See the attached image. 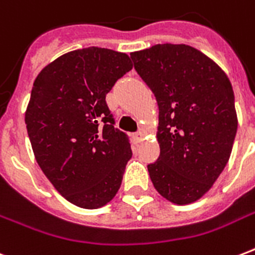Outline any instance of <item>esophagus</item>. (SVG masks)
<instances>
[{
	"instance_id": "esophagus-1",
	"label": "esophagus",
	"mask_w": 255,
	"mask_h": 255,
	"mask_svg": "<svg viewBox=\"0 0 255 255\" xmlns=\"http://www.w3.org/2000/svg\"><path fill=\"white\" fill-rule=\"evenodd\" d=\"M143 139H144V133L141 131L135 132V133H133V140H135V143H140Z\"/></svg>"
}]
</instances>
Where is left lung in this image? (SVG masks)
I'll return each mask as SVG.
<instances>
[{"label":"left lung","instance_id":"1","mask_svg":"<svg viewBox=\"0 0 255 255\" xmlns=\"http://www.w3.org/2000/svg\"><path fill=\"white\" fill-rule=\"evenodd\" d=\"M131 58L159 106L160 156L148 164L153 186L177 205L197 201L228 164L237 133L229 78L186 45H155Z\"/></svg>","mask_w":255,"mask_h":255}]
</instances>
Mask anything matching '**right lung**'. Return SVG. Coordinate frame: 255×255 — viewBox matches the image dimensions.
<instances>
[{
	"label": "right lung",
	"mask_w": 255,
	"mask_h": 255,
	"mask_svg": "<svg viewBox=\"0 0 255 255\" xmlns=\"http://www.w3.org/2000/svg\"><path fill=\"white\" fill-rule=\"evenodd\" d=\"M132 70L127 54L102 47L74 50L38 74L25 114L42 172L74 205L96 209L118 193L132 157L115 128L106 95Z\"/></svg>",
	"instance_id": "add662e5"
}]
</instances>
